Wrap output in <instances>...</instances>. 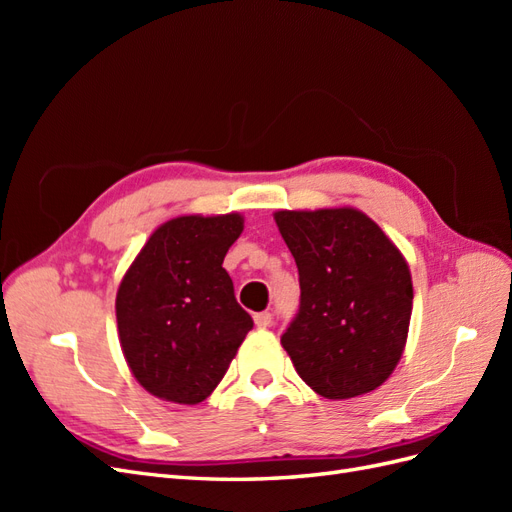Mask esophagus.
Masks as SVG:
<instances>
[{"label": "esophagus", "mask_w": 512, "mask_h": 512, "mask_svg": "<svg viewBox=\"0 0 512 512\" xmlns=\"http://www.w3.org/2000/svg\"><path fill=\"white\" fill-rule=\"evenodd\" d=\"M254 322L258 329H265V327H271L273 316L269 312H258V314H254Z\"/></svg>", "instance_id": "34e87169"}]
</instances>
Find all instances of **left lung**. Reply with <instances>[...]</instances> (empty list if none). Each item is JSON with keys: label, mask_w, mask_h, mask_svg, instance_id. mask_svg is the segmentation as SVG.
Wrapping results in <instances>:
<instances>
[{"label": "left lung", "mask_w": 512, "mask_h": 512, "mask_svg": "<svg viewBox=\"0 0 512 512\" xmlns=\"http://www.w3.org/2000/svg\"><path fill=\"white\" fill-rule=\"evenodd\" d=\"M273 218L299 269V314L282 335L297 374L327 399L378 389L408 339L406 258L359 209H284Z\"/></svg>", "instance_id": "obj_1"}]
</instances>
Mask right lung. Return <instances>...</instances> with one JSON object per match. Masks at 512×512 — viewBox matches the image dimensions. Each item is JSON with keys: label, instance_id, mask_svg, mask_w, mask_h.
<instances>
[{"label": "right lung", "instance_id": "1", "mask_svg": "<svg viewBox=\"0 0 512 512\" xmlns=\"http://www.w3.org/2000/svg\"><path fill=\"white\" fill-rule=\"evenodd\" d=\"M243 232L239 213L181 215L143 245L117 290L126 363L145 391L196 406L224 378L254 320L222 267Z\"/></svg>", "mask_w": 512, "mask_h": 512}]
</instances>
